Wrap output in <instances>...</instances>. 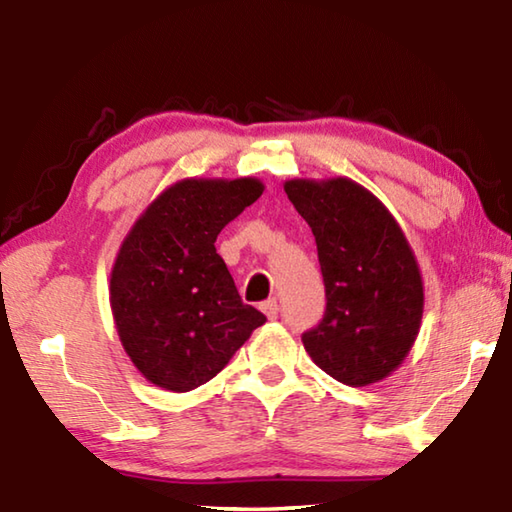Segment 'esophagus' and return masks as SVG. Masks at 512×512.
Instances as JSON below:
<instances>
[{
    "mask_svg": "<svg viewBox=\"0 0 512 512\" xmlns=\"http://www.w3.org/2000/svg\"><path fill=\"white\" fill-rule=\"evenodd\" d=\"M259 309L264 311V314L268 316V318H277V314H280V305H277V300L275 298H271V300H266V302H262V305H259Z\"/></svg>",
    "mask_w": 512,
    "mask_h": 512,
    "instance_id": "1",
    "label": "esophagus"
}]
</instances>
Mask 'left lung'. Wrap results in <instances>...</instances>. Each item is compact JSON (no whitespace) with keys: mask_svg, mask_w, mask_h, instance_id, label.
<instances>
[{"mask_svg":"<svg viewBox=\"0 0 512 512\" xmlns=\"http://www.w3.org/2000/svg\"><path fill=\"white\" fill-rule=\"evenodd\" d=\"M289 201L316 237L325 316L302 334L311 359L348 386L400 366L420 332L424 289L393 214L350 178L287 180Z\"/></svg>","mask_w":512,"mask_h":512,"instance_id":"1","label":"left lung"}]
</instances>
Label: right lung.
Listing matches in <instances>:
<instances>
[{"label": "right lung", "instance_id": "1", "mask_svg": "<svg viewBox=\"0 0 512 512\" xmlns=\"http://www.w3.org/2000/svg\"><path fill=\"white\" fill-rule=\"evenodd\" d=\"M264 192L257 178H185L155 198L121 244L110 307L121 345L151 384L194 391L266 323L244 305L214 241Z\"/></svg>", "mask_w": 512, "mask_h": 512}]
</instances>
